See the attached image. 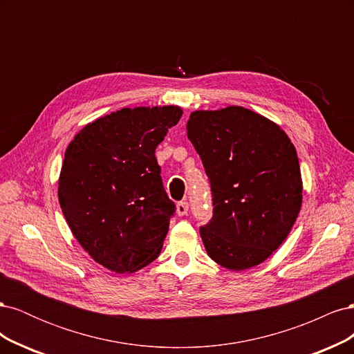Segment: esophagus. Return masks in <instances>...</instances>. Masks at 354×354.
<instances>
[{
	"label": "esophagus",
	"mask_w": 354,
	"mask_h": 354,
	"mask_svg": "<svg viewBox=\"0 0 354 354\" xmlns=\"http://www.w3.org/2000/svg\"><path fill=\"white\" fill-rule=\"evenodd\" d=\"M187 211H189V203H187L186 201H181V202L177 203V214H178V217L186 216Z\"/></svg>",
	"instance_id": "obj_1"
}]
</instances>
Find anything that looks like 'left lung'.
<instances>
[{"label": "left lung", "instance_id": "1", "mask_svg": "<svg viewBox=\"0 0 354 354\" xmlns=\"http://www.w3.org/2000/svg\"><path fill=\"white\" fill-rule=\"evenodd\" d=\"M186 128L211 185L212 218L199 229L208 255L229 270L263 263L301 208L294 145L279 125L242 106L195 111Z\"/></svg>", "mask_w": 354, "mask_h": 354}]
</instances>
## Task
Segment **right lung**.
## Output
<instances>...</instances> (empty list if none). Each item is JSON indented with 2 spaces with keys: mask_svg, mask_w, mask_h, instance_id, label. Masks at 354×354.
Returning <instances> with one entry per match:
<instances>
[{
  "mask_svg": "<svg viewBox=\"0 0 354 354\" xmlns=\"http://www.w3.org/2000/svg\"><path fill=\"white\" fill-rule=\"evenodd\" d=\"M181 115L178 106L124 108L85 125L66 149L63 216L93 260L115 273L140 270L162 250L176 205L155 149Z\"/></svg>",
  "mask_w": 354,
  "mask_h": 354,
  "instance_id": "1",
  "label": "right lung"
}]
</instances>
